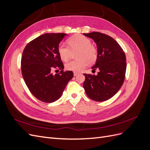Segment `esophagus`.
I'll use <instances>...</instances> for the list:
<instances>
[{"mask_svg":"<svg viewBox=\"0 0 150 150\" xmlns=\"http://www.w3.org/2000/svg\"><path fill=\"white\" fill-rule=\"evenodd\" d=\"M78 74V72H74V76H76Z\"/></svg>","mask_w":150,"mask_h":150,"instance_id":"1","label":"esophagus"}]
</instances>
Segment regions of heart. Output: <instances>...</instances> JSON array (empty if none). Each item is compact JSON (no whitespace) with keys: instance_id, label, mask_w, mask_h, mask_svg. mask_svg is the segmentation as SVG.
<instances>
[{"instance_id":"obj_1","label":"heart","mask_w":150,"mask_h":150,"mask_svg":"<svg viewBox=\"0 0 150 150\" xmlns=\"http://www.w3.org/2000/svg\"><path fill=\"white\" fill-rule=\"evenodd\" d=\"M68 46L59 45L58 54L62 61H67L70 58L72 51H77L76 59L66 64V69L75 72L83 71L88 64H93L98 59V49L92 45L91 40L82 34H76L67 39Z\"/></svg>"}]
</instances>
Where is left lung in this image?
Listing matches in <instances>:
<instances>
[{
	"instance_id": "1",
	"label": "left lung",
	"mask_w": 150,
	"mask_h": 150,
	"mask_svg": "<svg viewBox=\"0 0 150 150\" xmlns=\"http://www.w3.org/2000/svg\"><path fill=\"white\" fill-rule=\"evenodd\" d=\"M96 43L98 59L93 71L97 75L83 74V88L88 98L95 101H104L111 98L124 83L126 69V56L123 50L110 35L98 32L84 34Z\"/></svg>"
}]
</instances>
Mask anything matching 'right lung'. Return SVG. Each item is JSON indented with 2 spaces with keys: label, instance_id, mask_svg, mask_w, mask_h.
Returning a JSON list of instances; mask_svg holds the SVG:
<instances>
[{
  "label": "right lung",
  "instance_id": "1",
  "mask_svg": "<svg viewBox=\"0 0 150 150\" xmlns=\"http://www.w3.org/2000/svg\"><path fill=\"white\" fill-rule=\"evenodd\" d=\"M66 34L46 33L26 45L21 58V71L25 83L33 96L44 103H52L62 96L73 78L71 71H64L57 52L59 44ZM61 70L53 75V70Z\"/></svg>",
  "mask_w": 150,
  "mask_h": 150
}]
</instances>
